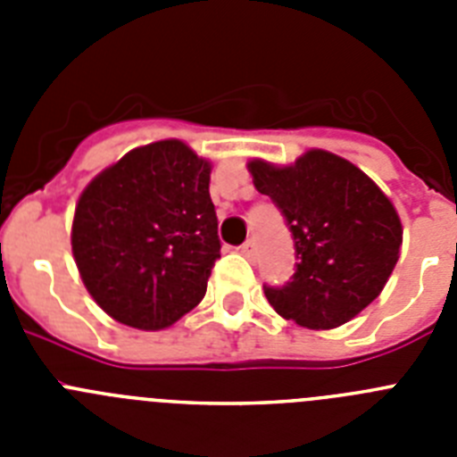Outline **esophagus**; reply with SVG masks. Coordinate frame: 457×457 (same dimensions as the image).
<instances>
[{"label":"esophagus","mask_w":457,"mask_h":457,"mask_svg":"<svg viewBox=\"0 0 457 457\" xmlns=\"http://www.w3.org/2000/svg\"><path fill=\"white\" fill-rule=\"evenodd\" d=\"M240 249H242V253H245V256L253 258V256H256V240H253V237H249V240L245 242Z\"/></svg>","instance_id":"obj_1"}]
</instances>
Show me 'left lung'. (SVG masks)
<instances>
[{"label": "left lung", "instance_id": "left-lung-1", "mask_svg": "<svg viewBox=\"0 0 457 457\" xmlns=\"http://www.w3.org/2000/svg\"><path fill=\"white\" fill-rule=\"evenodd\" d=\"M293 236L295 272L263 286L278 316L309 329L348 322L385 288L401 252L395 208L361 169L327 151H309L293 167L249 162Z\"/></svg>", "mask_w": 457, "mask_h": 457}]
</instances>
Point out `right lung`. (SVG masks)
Wrapping results in <instances>:
<instances>
[{
  "label": "right lung",
  "instance_id": "1",
  "mask_svg": "<svg viewBox=\"0 0 457 457\" xmlns=\"http://www.w3.org/2000/svg\"><path fill=\"white\" fill-rule=\"evenodd\" d=\"M210 164L183 141H155L123 155L82 192L72 256L104 313L164 329L204 300L220 258Z\"/></svg>",
  "mask_w": 457,
  "mask_h": 457
}]
</instances>
